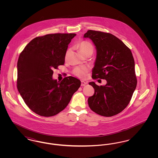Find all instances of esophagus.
Here are the masks:
<instances>
[{
    "label": "esophagus",
    "instance_id": "esophagus-1",
    "mask_svg": "<svg viewBox=\"0 0 158 158\" xmlns=\"http://www.w3.org/2000/svg\"><path fill=\"white\" fill-rule=\"evenodd\" d=\"M87 84V83L84 82V81H81V86H85Z\"/></svg>",
    "mask_w": 158,
    "mask_h": 158
}]
</instances>
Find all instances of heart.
I'll use <instances>...</instances> for the list:
<instances>
[{
  "label": "heart",
  "mask_w": 158,
  "mask_h": 158,
  "mask_svg": "<svg viewBox=\"0 0 158 158\" xmlns=\"http://www.w3.org/2000/svg\"><path fill=\"white\" fill-rule=\"evenodd\" d=\"M77 46L81 53L84 55L89 52L93 53L94 45H92V44L89 41L85 40L82 41L79 43ZM88 72L89 69L86 67H76L73 69L72 72L74 75L81 79H84L86 77Z\"/></svg>",
  "instance_id": "1"
}]
</instances>
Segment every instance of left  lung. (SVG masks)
Masks as SVG:
<instances>
[{
	"instance_id": "8db88e82",
	"label": "left lung",
	"mask_w": 158,
	"mask_h": 158,
	"mask_svg": "<svg viewBox=\"0 0 158 158\" xmlns=\"http://www.w3.org/2000/svg\"><path fill=\"white\" fill-rule=\"evenodd\" d=\"M84 37L92 40L97 50L92 77L106 81L105 86L89 83L95 92L88 98V105L100 115L112 117L127 107L137 86L133 54L127 45L111 34L88 30Z\"/></svg>"
}]
</instances>
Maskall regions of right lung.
Wrapping results in <instances>:
<instances>
[{"instance_id":"obj_1","label":"right lung","mask_w":158,"mask_h":158,"mask_svg":"<svg viewBox=\"0 0 158 158\" xmlns=\"http://www.w3.org/2000/svg\"><path fill=\"white\" fill-rule=\"evenodd\" d=\"M76 34H50L34 38L20 53L17 63V88L25 103L43 117L63 111L81 81L72 76L53 80V69L64 63L68 45Z\"/></svg>"}]
</instances>
